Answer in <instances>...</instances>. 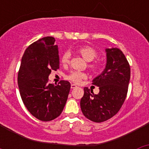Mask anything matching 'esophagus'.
<instances>
[{
  "label": "esophagus",
  "mask_w": 149,
  "mask_h": 149,
  "mask_svg": "<svg viewBox=\"0 0 149 149\" xmlns=\"http://www.w3.org/2000/svg\"><path fill=\"white\" fill-rule=\"evenodd\" d=\"M77 86H76L75 84H72V85H71V88H72V89H75V88H77Z\"/></svg>",
  "instance_id": "34e87169"
}]
</instances>
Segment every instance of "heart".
I'll list each match as a JSON object with an SVG mask.
<instances>
[{
	"label": "heart",
	"instance_id": "obj_1",
	"mask_svg": "<svg viewBox=\"0 0 149 149\" xmlns=\"http://www.w3.org/2000/svg\"><path fill=\"white\" fill-rule=\"evenodd\" d=\"M77 53L82 56L83 58L88 62L93 61L96 56H97V52L94 48H91L89 46H82L76 50ZM70 59V53L69 52H65L61 56L60 61L62 64L63 65H66L69 62ZM89 68L93 72H98L101 68V65L99 64H89ZM85 74L83 72H72L68 76L67 78L69 81H72L73 83L75 84H79L82 81V79L85 77Z\"/></svg>",
	"mask_w": 149,
	"mask_h": 149
}]
</instances>
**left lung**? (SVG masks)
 Returning a JSON list of instances; mask_svg holds the SVG:
<instances>
[{
  "mask_svg": "<svg viewBox=\"0 0 149 149\" xmlns=\"http://www.w3.org/2000/svg\"><path fill=\"white\" fill-rule=\"evenodd\" d=\"M104 70L95 77L93 84L98 86L99 93L84 87L81 100L82 113L89 120L102 122L119 112L126 98L131 77V68L125 56L117 48H106Z\"/></svg>",
  "mask_w": 149,
  "mask_h": 149,
  "instance_id": "8db88e82",
  "label": "left lung"
}]
</instances>
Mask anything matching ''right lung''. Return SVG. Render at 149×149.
<instances>
[{
    "mask_svg": "<svg viewBox=\"0 0 149 149\" xmlns=\"http://www.w3.org/2000/svg\"><path fill=\"white\" fill-rule=\"evenodd\" d=\"M51 36L30 45L22 58L18 74L21 97L28 111L39 120L48 122L61 114L66 103L71 84L60 81L49 84L51 71L60 68L58 46Z\"/></svg>",
    "mask_w": 149,
    "mask_h": 149,
    "instance_id": "1",
    "label": "right lung"
}]
</instances>
